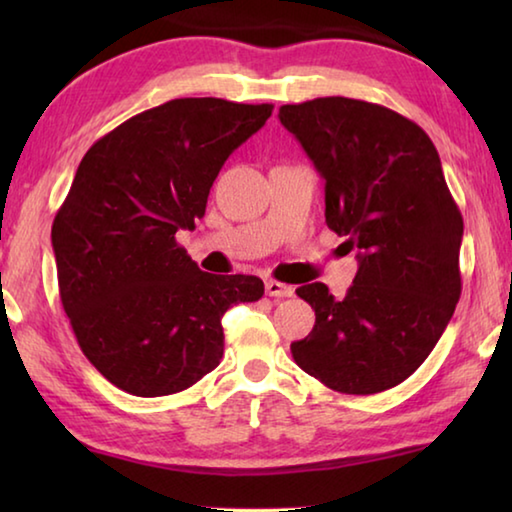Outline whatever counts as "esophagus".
<instances>
[{"mask_svg":"<svg viewBox=\"0 0 512 512\" xmlns=\"http://www.w3.org/2000/svg\"><path fill=\"white\" fill-rule=\"evenodd\" d=\"M266 293H268V296H273V298H289V296H293V289L289 287V284H282L277 280H268L266 282Z\"/></svg>","mask_w":512,"mask_h":512,"instance_id":"obj_1","label":"esophagus"}]
</instances>
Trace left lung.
<instances>
[{
    "mask_svg": "<svg viewBox=\"0 0 512 512\" xmlns=\"http://www.w3.org/2000/svg\"><path fill=\"white\" fill-rule=\"evenodd\" d=\"M280 121L325 180V223L357 248L343 298L296 289L316 325L291 354L348 395L402 384L436 348L461 298L463 216L429 135L377 103L323 97L282 106Z\"/></svg>",
    "mask_w": 512,
    "mask_h": 512,
    "instance_id": "8db88e82",
    "label": "left lung"
}]
</instances>
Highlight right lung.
Returning a JSON list of instances; mask_svg holds the SVG:
<instances>
[{"mask_svg": "<svg viewBox=\"0 0 512 512\" xmlns=\"http://www.w3.org/2000/svg\"><path fill=\"white\" fill-rule=\"evenodd\" d=\"M271 103L173 99L90 146L51 225L63 309L88 361L137 397L180 393L223 357L225 311L264 296L255 275H212L178 246L230 153Z\"/></svg>", "mask_w": 512, "mask_h": 512, "instance_id": "obj_1", "label": "right lung"}]
</instances>
